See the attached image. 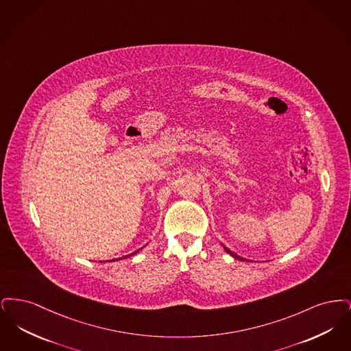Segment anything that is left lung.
I'll list each match as a JSON object with an SVG mask.
<instances>
[{
	"label": "left lung",
	"instance_id": "obj_1",
	"mask_svg": "<svg viewBox=\"0 0 351 351\" xmlns=\"http://www.w3.org/2000/svg\"><path fill=\"white\" fill-rule=\"evenodd\" d=\"M222 246H223V245H222ZM223 249H225V251H226V252H228V254H230V255H232V256H234V258H235V259H239V261H243V258H242V256H239V255H237V254H235V252H233V251L229 250V249H228V247H226V246H223Z\"/></svg>",
	"mask_w": 351,
	"mask_h": 351
}]
</instances>
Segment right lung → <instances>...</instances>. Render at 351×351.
<instances>
[{
	"instance_id": "right-lung-1",
	"label": "right lung",
	"mask_w": 351,
	"mask_h": 351,
	"mask_svg": "<svg viewBox=\"0 0 351 351\" xmlns=\"http://www.w3.org/2000/svg\"><path fill=\"white\" fill-rule=\"evenodd\" d=\"M142 250V249H139V250L134 251L133 254H130V255H135L136 252H139V251ZM130 255H125V256H121V258H117V259H112V261H109V262H116V261H121V259H125V258H129Z\"/></svg>"
}]
</instances>
